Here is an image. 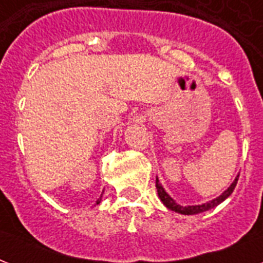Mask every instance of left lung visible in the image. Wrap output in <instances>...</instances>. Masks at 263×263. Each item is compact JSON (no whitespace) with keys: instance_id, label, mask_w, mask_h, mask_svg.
<instances>
[{"instance_id":"1","label":"left lung","mask_w":263,"mask_h":263,"mask_svg":"<svg viewBox=\"0 0 263 263\" xmlns=\"http://www.w3.org/2000/svg\"><path fill=\"white\" fill-rule=\"evenodd\" d=\"M237 179H239V176H237L236 179L233 180V183L229 185L227 190H225L220 196H217L216 199L213 200H209L206 203H202V204H195V206H181V204H177L175 202V199H172L169 194L164 190V187L161 185L160 180L158 177L156 179V187H157V192H158V196H160L161 202L169 209V210H173L176 213H180V214H185V216H192V214H199V213H203V212H208L210 209L216 208L221 202H224L227 198H228L231 194L233 192L235 187H236L237 184Z\"/></svg>"}]
</instances>
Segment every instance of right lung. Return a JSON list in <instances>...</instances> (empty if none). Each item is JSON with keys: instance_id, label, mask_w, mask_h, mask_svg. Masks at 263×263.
Returning a JSON list of instances; mask_svg holds the SVG:
<instances>
[{"instance_id": "right-lung-1", "label": "right lung", "mask_w": 263, "mask_h": 263, "mask_svg": "<svg viewBox=\"0 0 263 263\" xmlns=\"http://www.w3.org/2000/svg\"><path fill=\"white\" fill-rule=\"evenodd\" d=\"M101 200H102V194H101V196H99L98 199H97V204H98V203H101Z\"/></svg>"}]
</instances>
